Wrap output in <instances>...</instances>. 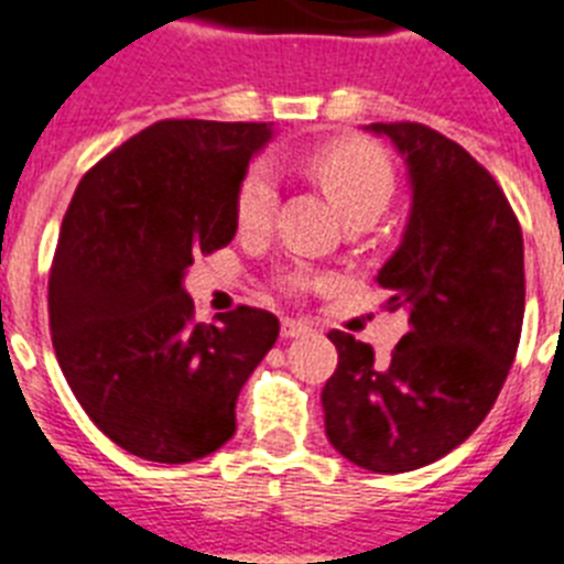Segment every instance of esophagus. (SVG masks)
<instances>
[{"label":"esophagus","instance_id":"34e87169","mask_svg":"<svg viewBox=\"0 0 564 564\" xmlns=\"http://www.w3.org/2000/svg\"><path fill=\"white\" fill-rule=\"evenodd\" d=\"M312 333V326L304 324V321H295V318H283L281 321V335L283 338H301V335Z\"/></svg>","mask_w":564,"mask_h":564}]
</instances>
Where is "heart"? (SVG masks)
<instances>
[{"mask_svg":"<svg viewBox=\"0 0 564 564\" xmlns=\"http://www.w3.org/2000/svg\"><path fill=\"white\" fill-rule=\"evenodd\" d=\"M304 169L324 194L333 200L344 224L352 220H376L387 209L395 188V174L381 149L358 140H338L312 151ZM278 186L269 165L258 163L246 172L238 192L240 229H263L274 212Z\"/></svg>","mask_w":564,"mask_h":564,"instance_id":"heart-1","label":"heart"}]
</instances>
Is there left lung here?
<instances>
[{
    "label": "left lung",
    "mask_w": 564,
    "mask_h": 564,
    "mask_svg": "<svg viewBox=\"0 0 564 564\" xmlns=\"http://www.w3.org/2000/svg\"><path fill=\"white\" fill-rule=\"evenodd\" d=\"M406 163L413 206L378 269L410 333L390 361L329 333L338 367L321 392L326 438L352 465L406 473L479 427L516 358L524 318L522 229L485 165L421 122H372Z\"/></svg>",
    "instance_id": "1"
}]
</instances>
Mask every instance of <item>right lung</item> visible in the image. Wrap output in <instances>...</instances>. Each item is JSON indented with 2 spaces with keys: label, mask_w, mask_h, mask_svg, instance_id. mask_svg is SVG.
Segmentation results:
<instances>
[{
  "label": "right lung",
  "mask_w": 564,
  "mask_h": 564,
  "mask_svg": "<svg viewBox=\"0 0 564 564\" xmlns=\"http://www.w3.org/2000/svg\"><path fill=\"white\" fill-rule=\"evenodd\" d=\"M267 122L163 120L79 180L48 278L51 340L77 401L131 456L186 465L235 435L246 378L274 347L272 312L197 324V254L231 243Z\"/></svg>",
  "instance_id": "add662e5"
}]
</instances>
